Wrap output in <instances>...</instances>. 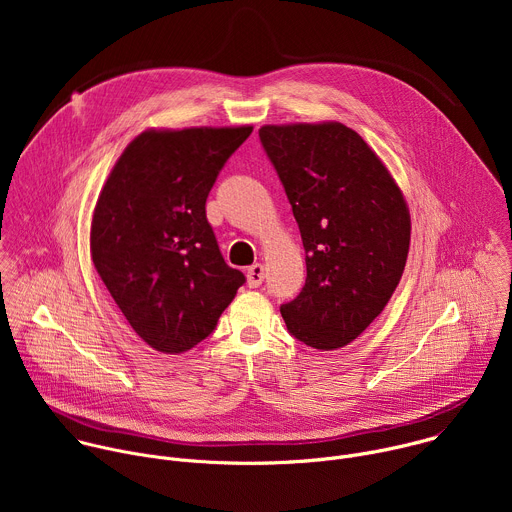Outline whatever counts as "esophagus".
<instances>
[{"instance_id": "34e87169", "label": "esophagus", "mask_w": 512, "mask_h": 512, "mask_svg": "<svg viewBox=\"0 0 512 512\" xmlns=\"http://www.w3.org/2000/svg\"><path fill=\"white\" fill-rule=\"evenodd\" d=\"M263 277H265V273H263V265L261 263H255V265H251L247 269V285L249 287H259L263 283Z\"/></svg>"}]
</instances>
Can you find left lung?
<instances>
[{
	"mask_svg": "<svg viewBox=\"0 0 512 512\" xmlns=\"http://www.w3.org/2000/svg\"><path fill=\"white\" fill-rule=\"evenodd\" d=\"M263 150L294 210L306 285L281 304L296 340L334 350L385 310L405 269L409 210L364 139L342 123L265 125Z\"/></svg>",
	"mask_w": 512,
	"mask_h": 512,
	"instance_id": "left-lung-1",
	"label": "left lung"
}]
</instances>
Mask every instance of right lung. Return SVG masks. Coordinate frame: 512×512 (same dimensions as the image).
Instances as JSON below:
<instances>
[{
    "label": "right lung",
    "mask_w": 512,
    "mask_h": 512,
    "mask_svg": "<svg viewBox=\"0 0 512 512\" xmlns=\"http://www.w3.org/2000/svg\"><path fill=\"white\" fill-rule=\"evenodd\" d=\"M251 131H143L97 200L95 269L131 328L160 352H186L208 338L247 281L218 249L206 198Z\"/></svg>",
    "instance_id": "obj_1"
}]
</instances>
